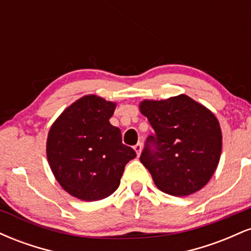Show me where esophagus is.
I'll return each mask as SVG.
<instances>
[{
	"mask_svg": "<svg viewBox=\"0 0 251 251\" xmlns=\"http://www.w3.org/2000/svg\"><path fill=\"white\" fill-rule=\"evenodd\" d=\"M142 149H143L142 143L135 144V145H134V151L137 152V155H139V154H140V152H142Z\"/></svg>",
	"mask_w": 251,
	"mask_h": 251,
	"instance_id": "esophagus-1",
	"label": "esophagus"
}]
</instances>
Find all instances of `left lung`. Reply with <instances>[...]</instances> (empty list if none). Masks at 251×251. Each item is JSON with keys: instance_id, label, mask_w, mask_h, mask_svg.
<instances>
[{"instance_id": "left-lung-1", "label": "left lung", "mask_w": 251, "mask_h": 251, "mask_svg": "<svg viewBox=\"0 0 251 251\" xmlns=\"http://www.w3.org/2000/svg\"><path fill=\"white\" fill-rule=\"evenodd\" d=\"M140 111L153 128L140 162L157 188L172 196L201 190L220 162L222 132L216 117L184 94L160 101L145 100Z\"/></svg>"}]
</instances>
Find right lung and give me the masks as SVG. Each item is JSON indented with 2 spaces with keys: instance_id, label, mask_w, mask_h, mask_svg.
I'll list each match as a JSON object with an SVG mask.
<instances>
[{
  "instance_id": "1",
  "label": "right lung",
  "mask_w": 251,
  "mask_h": 251,
  "mask_svg": "<svg viewBox=\"0 0 251 251\" xmlns=\"http://www.w3.org/2000/svg\"><path fill=\"white\" fill-rule=\"evenodd\" d=\"M116 105L87 96L57 118L48 133L47 158L54 176L68 194L93 201L118 189L124 169L137 157L123 144L122 132L109 124Z\"/></svg>"
}]
</instances>
